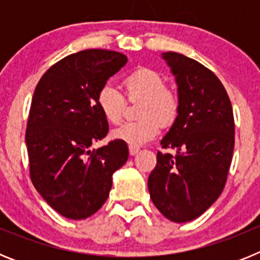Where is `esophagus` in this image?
<instances>
[{
    "label": "esophagus",
    "mask_w": 260,
    "mask_h": 260,
    "mask_svg": "<svg viewBox=\"0 0 260 260\" xmlns=\"http://www.w3.org/2000/svg\"><path fill=\"white\" fill-rule=\"evenodd\" d=\"M128 152H130V155L134 156L137 155L138 152H139V147H135V146H130L128 147Z\"/></svg>",
    "instance_id": "1"
}]
</instances>
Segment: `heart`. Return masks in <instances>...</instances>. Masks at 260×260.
I'll return each instance as SVG.
<instances>
[{"label": "heart", "mask_w": 260, "mask_h": 260, "mask_svg": "<svg viewBox=\"0 0 260 260\" xmlns=\"http://www.w3.org/2000/svg\"><path fill=\"white\" fill-rule=\"evenodd\" d=\"M123 88L130 100L141 99L137 121L126 122L112 132L117 141L130 146H141L152 141L160 133L162 125L176 121L180 110L178 96L165 87L161 74L150 68H138L123 78ZM98 107L108 122L118 123L123 116L125 99L113 84L107 83L99 89Z\"/></svg>", "instance_id": "obj_1"}]
</instances>
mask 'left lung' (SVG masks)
Listing matches in <instances>:
<instances>
[{"label":"left lung","mask_w":260,"mask_h":260,"mask_svg":"<svg viewBox=\"0 0 260 260\" xmlns=\"http://www.w3.org/2000/svg\"><path fill=\"white\" fill-rule=\"evenodd\" d=\"M176 77L180 110L161 139L148 191L160 212L174 222L197 219L224 189L234 148L231 100L219 78L195 59L176 52L161 54Z\"/></svg>","instance_id":"left-lung-1"}]
</instances>
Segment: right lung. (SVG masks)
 I'll list each match as a JSON object with an SVG mask.
<instances>
[{"label":"right lung","instance_id":"add662e5","mask_svg":"<svg viewBox=\"0 0 260 260\" xmlns=\"http://www.w3.org/2000/svg\"><path fill=\"white\" fill-rule=\"evenodd\" d=\"M126 62L113 50H80L48 69L32 96L26 130L29 176L44 201L68 219H87L100 210L112 176L127 161L125 142L89 148L108 134L96 103L99 89Z\"/></svg>","mask_w":260,"mask_h":260}]
</instances>
